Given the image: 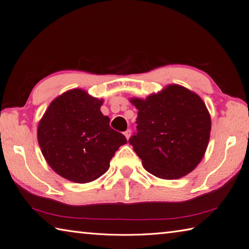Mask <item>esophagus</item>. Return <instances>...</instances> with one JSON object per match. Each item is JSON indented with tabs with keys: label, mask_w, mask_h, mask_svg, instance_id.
<instances>
[{
	"label": "esophagus",
	"mask_w": 249,
	"mask_h": 249,
	"mask_svg": "<svg viewBox=\"0 0 249 249\" xmlns=\"http://www.w3.org/2000/svg\"><path fill=\"white\" fill-rule=\"evenodd\" d=\"M124 135L125 136V139H126V140H129V139H130V136H131V130H130V129H128L126 131H124Z\"/></svg>",
	"instance_id": "1"
}]
</instances>
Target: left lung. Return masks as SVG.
I'll use <instances>...</instances> for the list:
<instances>
[{
  "label": "left lung",
  "mask_w": 249,
  "mask_h": 249,
  "mask_svg": "<svg viewBox=\"0 0 249 249\" xmlns=\"http://www.w3.org/2000/svg\"><path fill=\"white\" fill-rule=\"evenodd\" d=\"M139 109L136 133L129 142L148 173L161 179H179L194 170L207 150L211 117L197 93L168 85L145 100L132 98Z\"/></svg>",
  "instance_id": "left-lung-1"
}]
</instances>
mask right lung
Returning <instances> with one entry per match:
<instances>
[{
    "label": "right lung",
    "mask_w": 249,
    "mask_h": 249,
    "mask_svg": "<svg viewBox=\"0 0 249 249\" xmlns=\"http://www.w3.org/2000/svg\"><path fill=\"white\" fill-rule=\"evenodd\" d=\"M103 100L74 88L50 103L38 124L37 139L55 173L75 183H87L106 174L124 135L109 126L100 107Z\"/></svg>",
    "instance_id": "obj_1"
}]
</instances>
